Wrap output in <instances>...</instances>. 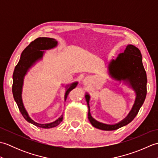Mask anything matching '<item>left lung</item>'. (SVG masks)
<instances>
[{"instance_id":"obj_1","label":"left lung","mask_w":158,"mask_h":158,"mask_svg":"<svg viewBox=\"0 0 158 158\" xmlns=\"http://www.w3.org/2000/svg\"><path fill=\"white\" fill-rule=\"evenodd\" d=\"M109 74L118 81H126L136 92V99L128 115L122 122L114 125L100 123L91 116L89 110V96L85 95L88 106V119L92 125L102 130H115L127 125L135 119L145 101L147 94V75L142 62L140 50L132 45H128L123 53H120L116 60H112L109 65Z\"/></svg>"}]
</instances>
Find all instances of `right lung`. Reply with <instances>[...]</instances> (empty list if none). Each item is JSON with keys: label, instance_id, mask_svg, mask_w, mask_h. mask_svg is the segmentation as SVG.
<instances>
[{"label": "right lung", "instance_id": "1", "mask_svg": "<svg viewBox=\"0 0 158 158\" xmlns=\"http://www.w3.org/2000/svg\"><path fill=\"white\" fill-rule=\"evenodd\" d=\"M57 44H58V42L56 41V39L48 37H39L32 41L22 52L21 58H20L18 64L15 67L14 72L13 74L12 92L13 98L18 106L19 110L27 122L37 127H42V128H51V127L58 126L62 121L63 115H61V117H59L55 122L49 123L41 124L34 122L28 116V113L26 110L22 102V89L23 77L33 64L42 58L43 53H44L42 50L52 49L55 48ZM77 85V82H75L69 85V88L66 89L65 93V100H66L69 92L75 88Z\"/></svg>", "mask_w": 158, "mask_h": 158}]
</instances>
